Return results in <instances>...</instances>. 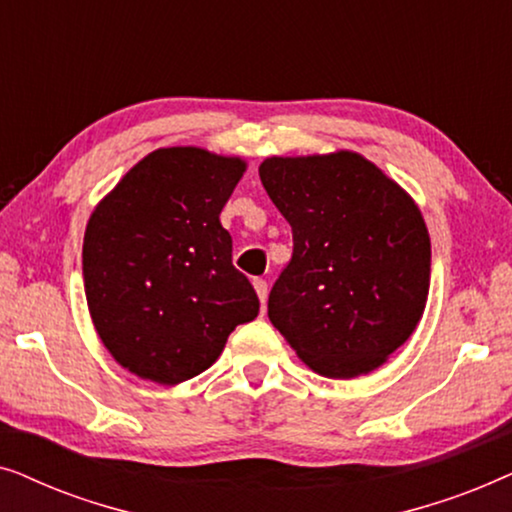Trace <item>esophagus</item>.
<instances>
[{"label": "esophagus", "mask_w": 512, "mask_h": 512, "mask_svg": "<svg viewBox=\"0 0 512 512\" xmlns=\"http://www.w3.org/2000/svg\"><path fill=\"white\" fill-rule=\"evenodd\" d=\"M254 289L258 293V300H261V303L265 305V300H268V282H265V279H261V277H256L254 279Z\"/></svg>", "instance_id": "1"}]
</instances>
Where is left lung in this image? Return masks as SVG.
Returning <instances> with one entry per match:
<instances>
[{
    "label": "left lung",
    "mask_w": 512,
    "mask_h": 512,
    "mask_svg": "<svg viewBox=\"0 0 512 512\" xmlns=\"http://www.w3.org/2000/svg\"><path fill=\"white\" fill-rule=\"evenodd\" d=\"M258 174L293 233L291 261L268 298L272 326L324 377L382 366L415 331L429 296L422 212L352 151L268 158Z\"/></svg>",
    "instance_id": "1"
}]
</instances>
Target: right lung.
<instances>
[{
  "label": "right lung",
  "mask_w": 512,
  "mask_h": 512,
  "mask_svg": "<svg viewBox=\"0 0 512 512\" xmlns=\"http://www.w3.org/2000/svg\"><path fill=\"white\" fill-rule=\"evenodd\" d=\"M244 172L240 158L193 146L158 149L132 167L90 216L83 282L95 331L144 380L200 375L258 296L233 265L219 214Z\"/></svg>",
  "instance_id": "right-lung-1"
}]
</instances>
